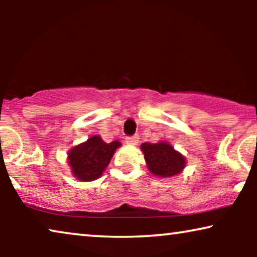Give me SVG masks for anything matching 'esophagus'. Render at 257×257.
Segmentation results:
<instances>
[{
  "mask_svg": "<svg viewBox=\"0 0 257 257\" xmlns=\"http://www.w3.org/2000/svg\"><path fill=\"white\" fill-rule=\"evenodd\" d=\"M125 143L127 145H137L139 143V136H132V137H127L125 140Z\"/></svg>",
  "mask_w": 257,
  "mask_h": 257,
  "instance_id": "obj_1",
  "label": "esophagus"
}]
</instances>
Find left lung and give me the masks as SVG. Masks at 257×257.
<instances>
[{
    "instance_id": "1",
    "label": "left lung",
    "mask_w": 257,
    "mask_h": 257,
    "mask_svg": "<svg viewBox=\"0 0 257 257\" xmlns=\"http://www.w3.org/2000/svg\"><path fill=\"white\" fill-rule=\"evenodd\" d=\"M151 173L160 178H171L181 173L186 159L181 153L166 142L144 143L140 146Z\"/></svg>"
}]
</instances>
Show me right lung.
<instances>
[{"label":"right lung","instance_id":"add662e5","mask_svg":"<svg viewBox=\"0 0 257 257\" xmlns=\"http://www.w3.org/2000/svg\"><path fill=\"white\" fill-rule=\"evenodd\" d=\"M120 145L118 140L107 144L99 136H93L73 147L68 153V163L73 177L80 181H92L101 177Z\"/></svg>","mask_w":257,"mask_h":257}]
</instances>
